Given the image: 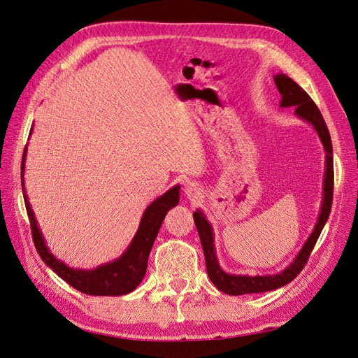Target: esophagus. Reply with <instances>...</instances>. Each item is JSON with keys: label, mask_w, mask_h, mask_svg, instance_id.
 <instances>
[{"label": "esophagus", "mask_w": 358, "mask_h": 358, "mask_svg": "<svg viewBox=\"0 0 358 358\" xmlns=\"http://www.w3.org/2000/svg\"><path fill=\"white\" fill-rule=\"evenodd\" d=\"M183 191H185L187 197L196 199V197L199 196V194H200V187H199V183H196V182H187V183H185V188H183Z\"/></svg>", "instance_id": "obj_1"}]
</instances>
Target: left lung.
<instances>
[{
	"label": "left lung",
	"instance_id": "obj_1",
	"mask_svg": "<svg viewBox=\"0 0 358 358\" xmlns=\"http://www.w3.org/2000/svg\"><path fill=\"white\" fill-rule=\"evenodd\" d=\"M273 79L279 94L282 95V100H280L279 106L296 107V115L315 128V131L318 133L322 142L324 150H326V173H324L322 204H321V210H320L318 221L315 224V229H313L309 239L300 249V252L294 258V262H292L285 270H282V272H279L276 275H263V276L225 273L221 268L218 259H216L212 225L209 224L208 220L204 218L201 210L194 212V222H196L197 231L201 241L208 275L216 288L230 296H242V294H252V292L272 291V289L284 287L288 282H291L292 279H296V276L301 272L303 267H305V264L308 263L312 249L315 246L331 210L334 175H333V146H331L329 128L326 122H324V117L317 104L313 103V100L308 95V92L301 88V86H299L294 80L289 79L287 74H278Z\"/></svg>",
	"mask_w": 358,
	"mask_h": 358
}]
</instances>
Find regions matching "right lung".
<instances>
[{
	"label": "right lung",
	"mask_w": 358,
	"mask_h": 358,
	"mask_svg": "<svg viewBox=\"0 0 358 358\" xmlns=\"http://www.w3.org/2000/svg\"><path fill=\"white\" fill-rule=\"evenodd\" d=\"M31 133H32V127H31L29 134ZM25 157H27V148L24 150V157H22V191H24L27 213L31 224L32 241H34L36 249L43 262H45L61 279L66 280L69 285L85 292V294L122 296L134 291L138 287V284L142 282V279L146 273L148 258L162 221H164L167 212L171 208H175V206L179 203L180 187L176 185L170 188L166 194H162L161 197H158L155 201H152L148 206L131 243H129V246L127 248V251L121 257L116 258L115 262L99 266L94 270L73 268V267H69L67 264H64L61 259H58L55 255H53L49 251V248L46 246L45 239H43L34 212H32L28 197L25 194V187H24Z\"/></svg>",
	"instance_id": "obj_1"
}]
</instances>
